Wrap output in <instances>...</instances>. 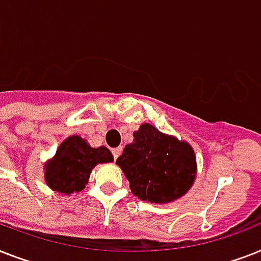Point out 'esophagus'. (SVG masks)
Returning a JSON list of instances; mask_svg holds the SVG:
<instances>
[{
	"instance_id": "esophagus-1",
	"label": "esophagus",
	"mask_w": 261,
	"mask_h": 261,
	"mask_svg": "<svg viewBox=\"0 0 261 261\" xmlns=\"http://www.w3.org/2000/svg\"><path fill=\"white\" fill-rule=\"evenodd\" d=\"M120 152H122V147H116V149H112V155H114V160H116V158L120 155Z\"/></svg>"
}]
</instances>
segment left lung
Returning a JSON list of instances; mask_svg holds the SVG:
<instances>
[{
	"instance_id": "obj_1",
	"label": "left lung",
	"mask_w": 261,
	"mask_h": 261,
	"mask_svg": "<svg viewBox=\"0 0 261 261\" xmlns=\"http://www.w3.org/2000/svg\"><path fill=\"white\" fill-rule=\"evenodd\" d=\"M116 165L130 182L131 193L151 204H169L185 196L197 175L192 146L149 123L135 131Z\"/></svg>"
}]
</instances>
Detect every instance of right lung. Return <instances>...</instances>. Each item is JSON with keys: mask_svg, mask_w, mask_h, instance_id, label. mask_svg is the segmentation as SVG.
<instances>
[{"mask_svg": "<svg viewBox=\"0 0 261 261\" xmlns=\"http://www.w3.org/2000/svg\"><path fill=\"white\" fill-rule=\"evenodd\" d=\"M112 161L114 156L107 147L94 149L84 138L71 135L61 142L56 154L45 162L44 178L54 192L69 196L86 188L96 165Z\"/></svg>", "mask_w": 261, "mask_h": 261, "instance_id": "obj_1", "label": "right lung"}]
</instances>
